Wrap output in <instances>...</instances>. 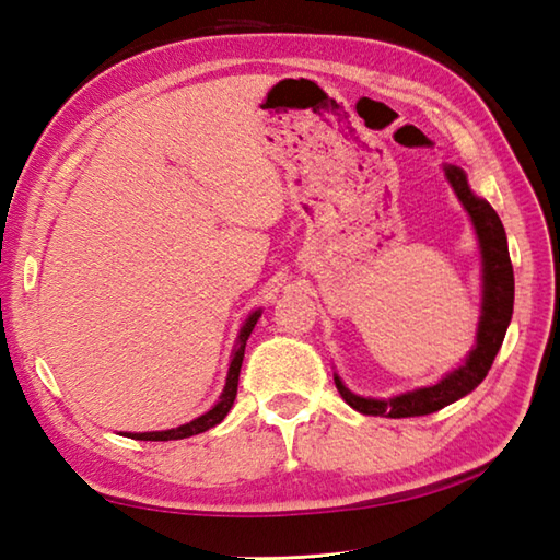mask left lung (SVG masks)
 <instances>
[{"label": "left lung", "mask_w": 560, "mask_h": 560, "mask_svg": "<svg viewBox=\"0 0 560 560\" xmlns=\"http://www.w3.org/2000/svg\"><path fill=\"white\" fill-rule=\"evenodd\" d=\"M443 171L447 183L455 189L457 199L462 201V207L469 213L481 249V317L477 329V343H474V349L464 359V363L457 365L455 371H450L443 380H438L435 385L401 392V395L389 399L353 395L335 373V385L341 399L365 416H385V419L425 416L467 397L489 375L495 353L501 351L510 319H513L515 277L513 265H510L508 235L503 223L489 201L471 192L467 173L457 168V165H443Z\"/></svg>", "instance_id": "left-lung-1"}]
</instances>
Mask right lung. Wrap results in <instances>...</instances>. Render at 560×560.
I'll return each instance as SVG.
<instances>
[{
  "label": "right lung",
  "instance_id": "right-lung-1",
  "mask_svg": "<svg viewBox=\"0 0 560 560\" xmlns=\"http://www.w3.org/2000/svg\"><path fill=\"white\" fill-rule=\"evenodd\" d=\"M261 317V311H253L247 315V319L243 323L241 331H237V339H235V349L231 353V365H229V375H225V387L221 392L219 401L213 404L209 411H205L197 419H192L189 423H183L177 428H168V431H151V433H122L125 438H135V440H183L189 435H199L209 431V428L219 425L225 416H229L235 395H237V377H241V365H243V355H245V343L247 337L253 335V329L257 325V319Z\"/></svg>",
  "mask_w": 560,
  "mask_h": 560
}]
</instances>
